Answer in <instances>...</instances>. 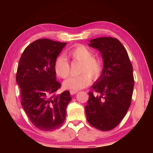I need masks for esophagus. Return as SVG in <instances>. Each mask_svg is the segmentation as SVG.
<instances>
[{
    "instance_id": "1",
    "label": "esophagus",
    "mask_w": 153,
    "mask_h": 153,
    "mask_svg": "<svg viewBox=\"0 0 153 153\" xmlns=\"http://www.w3.org/2000/svg\"><path fill=\"white\" fill-rule=\"evenodd\" d=\"M77 92H78V90H70V94L71 95L76 94Z\"/></svg>"
}]
</instances>
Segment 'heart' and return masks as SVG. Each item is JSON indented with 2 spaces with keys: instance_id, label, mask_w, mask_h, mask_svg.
<instances>
[{
  "instance_id": "b5f03b06",
  "label": "heart",
  "mask_w": 153,
  "mask_h": 153,
  "mask_svg": "<svg viewBox=\"0 0 153 153\" xmlns=\"http://www.w3.org/2000/svg\"><path fill=\"white\" fill-rule=\"evenodd\" d=\"M68 55L74 61L80 62L77 76L71 77L64 82V87L69 90H78L88 86L92 80L98 79L103 70V62L93 56V52L84 45H78L69 51ZM54 68L56 74L65 79L70 74V66L65 57L59 56L55 59Z\"/></svg>"
}]
</instances>
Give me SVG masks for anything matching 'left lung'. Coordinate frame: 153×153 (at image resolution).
Here are the masks:
<instances>
[{
    "label": "left lung",
    "instance_id": "obj_1",
    "mask_svg": "<svg viewBox=\"0 0 153 153\" xmlns=\"http://www.w3.org/2000/svg\"><path fill=\"white\" fill-rule=\"evenodd\" d=\"M89 46L102 54L104 67L101 76L88 92L85 107L87 121L94 128L109 131L125 117L131 105L134 79L133 67L123 45L117 38L101 37Z\"/></svg>",
    "mask_w": 153,
    "mask_h": 153
}]
</instances>
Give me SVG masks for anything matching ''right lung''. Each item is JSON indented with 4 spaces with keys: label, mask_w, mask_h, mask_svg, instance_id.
I'll return each mask as SVG.
<instances>
[{
    "label": "right lung",
    "mask_w": 153,
    "mask_h": 153,
    "mask_svg": "<svg viewBox=\"0 0 153 153\" xmlns=\"http://www.w3.org/2000/svg\"><path fill=\"white\" fill-rule=\"evenodd\" d=\"M66 42L39 39L28 45L21 56L16 81L21 88V104L31 122L42 131L58 129L64 123L70 92L55 94V59Z\"/></svg>",
    "instance_id": "add662e5"
}]
</instances>
